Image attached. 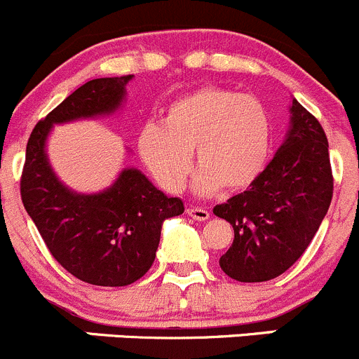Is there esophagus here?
Instances as JSON below:
<instances>
[{
  "label": "esophagus",
  "instance_id": "esophagus-1",
  "mask_svg": "<svg viewBox=\"0 0 359 359\" xmlns=\"http://www.w3.org/2000/svg\"><path fill=\"white\" fill-rule=\"evenodd\" d=\"M188 216H191L194 219H198V222H205V219H209V211L204 208H197V205H190V208L187 209Z\"/></svg>",
  "mask_w": 359,
  "mask_h": 359
}]
</instances>
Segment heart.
I'll list each match as a JSON object with an SVG mask.
<instances>
[{"label":"heart","mask_w":359,"mask_h":359,"mask_svg":"<svg viewBox=\"0 0 359 359\" xmlns=\"http://www.w3.org/2000/svg\"><path fill=\"white\" fill-rule=\"evenodd\" d=\"M137 150L164 190H183L194 168L198 194L243 190L265 169L271 155V118L255 95L204 85L168 106L164 122H148Z\"/></svg>","instance_id":"1"}]
</instances>
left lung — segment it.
I'll use <instances>...</instances> for the list:
<instances>
[{
    "label": "left lung",
    "instance_id": "obj_1",
    "mask_svg": "<svg viewBox=\"0 0 359 359\" xmlns=\"http://www.w3.org/2000/svg\"><path fill=\"white\" fill-rule=\"evenodd\" d=\"M333 195L328 140L312 113L292 104L288 137L246 191L215 205L233 226L219 267L241 283H262L288 271L318 232Z\"/></svg>",
    "mask_w": 359,
    "mask_h": 359
}]
</instances>
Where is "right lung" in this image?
<instances>
[{"instance_id": "right-lung-1", "label": "right lung", "mask_w": 359, "mask_h": 359, "mask_svg": "<svg viewBox=\"0 0 359 359\" xmlns=\"http://www.w3.org/2000/svg\"><path fill=\"white\" fill-rule=\"evenodd\" d=\"M133 74L95 78L67 95L34 126L20 176V197L52 257L80 281L127 286L150 271L162 222L184 211L183 201L157 190L137 169H126L111 188L78 195L59 183L45 155L54 123L111 113Z\"/></svg>"}]
</instances>
